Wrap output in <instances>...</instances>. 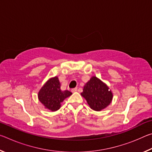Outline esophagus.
I'll return each mask as SVG.
<instances>
[{
  "label": "esophagus",
  "instance_id": "1",
  "mask_svg": "<svg viewBox=\"0 0 152 152\" xmlns=\"http://www.w3.org/2000/svg\"><path fill=\"white\" fill-rule=\"evenodd\" d=\"M71 91L72 92H74L77 91V88H72V89L71 90Z\"/></svg>",
  "mask_w": 152,
  "mask_h": 152
}]
</instances>
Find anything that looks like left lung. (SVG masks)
Returning a JSON list of instances; mask_svg holds the SVG:
<instances>
[{
    "label": "left lung",
    "mask_w": 152,
    "mask_h": 152,
    "mask_svg": "<svg viewBox=\"0 0 152 152\" xmlns=\"http://www.w3.org/2000/svg\"><path fill=\"white\" fill-rule=\"evenodd\" d=\"M81 95L90 107L97 111L106 108L113 99V94L108 86L94 76L85 84Z\"/></svg>",
    "instance_id": "obj_1"
}]
</instances>
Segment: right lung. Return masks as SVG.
<instances>
[{
    "mask_svg": "<svg viewBox=\"0 0 152 152\" xmlns=\"http://www.w3.org/2000/svg\"><path fill=\"white\" fill-rule=\"evenodd\" d=\"M72 94L68 91H61L58 77L49 80L38 94L39 101L46 109L56 111L61 107V103L66 98Z\"/></svg>",
    "mask_w": 152,
    "mask_h": 152,
    "instance_id": "1",
    "label": "right lung"
}]
</instances>
